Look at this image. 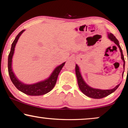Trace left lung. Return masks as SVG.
Returning a JSON list of instances; mask_svg holds the SVG:
<instances>
[{
	"label": "left lung",
	"instance_id": "obj_1",
	"mask_svg": "<svg viewBox=\"0 0 128 128\" xmlns=\"http://www.w3.org/2000/svg\"><path fill=\"white\" fill-rule=\"evenodd\" d=\"M108 37L110 39L111 41H113L116 45L118 46L119 48H120V54H121V58L124 62V68H125V59H124V57L123 55V53H122V48L120 46L119 44V41L116 39V36L112 34L111 33H108ZM124 72L122 74V76L124 75ZM75 73H76L77 80H78V84L79 88L82 92L85 94L86 96L90 98H102L108 96L109 94H111V93L116 91V90L119 87L120 84L116 85L114 88L112 89H108V90H102V89H94L89 86L88 84H86V83L84 81V79L82 78V76L81 74H80V68L78 66V65L76 64L75 66Z\"/></svg>",
	"mask_w": 128,
	"mask_h": 128
}]
</instances>
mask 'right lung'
Wrapping results in <instances>:
<instances>
[{
  "label": "right lung",
  "mask_w": 128,
  "mask_h": 128,
  "mask_svg": "<svg viewBox=\"0 0 128 128\" xmlns=\"http://www.w3.org/2000/svg\"><path fill=\"white\" fill-rule=\"evenodd\" d=\"M24 30H21L18 34L12 44V48H11V50L8 57V74H9L10 78L12 84H14V85L20 91L22 92V93H25V94L30 95V96H40V95H44L46 94V93L49 92L50 91H51L53 89V88L54 87L55 84H56L57 78H58V75L60 71L62 70V68L64 66L66 62H63L62 64L60 65V66H57L54 70V71H53L52 74L50 75V76L44 80H42V81L31 84H25L22 82H21L20 80H19L17 77L16 76V75H14L13 72H12V58L14 54V48H15L16 44H17L20 36Z\"/></svg>",
  "instance_id": "obj_1"
}]
</instances>
